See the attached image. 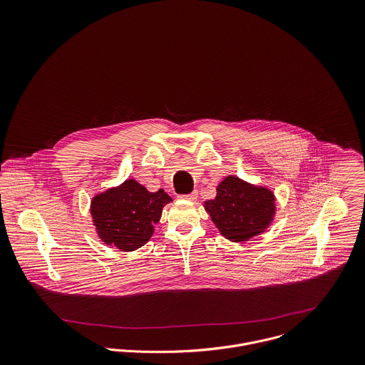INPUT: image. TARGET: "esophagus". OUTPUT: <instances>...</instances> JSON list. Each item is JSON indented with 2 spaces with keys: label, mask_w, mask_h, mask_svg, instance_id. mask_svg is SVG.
I'll list each match as a JSON object with an SVG mask.
<instances>
[{
  "label": "esophagus",
  "mask_w": 365,
  "mask_h": 365,
  "mask_svg": "<svg viewBox=\"0 0 365 365\" xmlns=\"http://www.w3.org/2000/svg\"><path fill=\"white\" fill-rule=\"evenodd\" d=\"M179 199L193 202V200H196V199H197V192H196V190H193V192H192V193H189V195H179Z\"/></svg>",
  "instance_id": "esophagus-1"
}]
</instances>
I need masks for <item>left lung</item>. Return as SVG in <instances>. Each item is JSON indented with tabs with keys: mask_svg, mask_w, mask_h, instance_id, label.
<instances>
[{
	"mask_svg": "<svg viewBox=\"0 0 365 365\" xmlns=\"http://www.w3.org/2000/svg\"><path fill=\"white\" fill-rule=\"evenodd\" d=\"M202 205L221 235L231 242H246L260 235L276 214V197L269 187L232 175L217 186L215 199Z\"/></svg>",
	"mask_w": 365,
	"mask_h": 365,
	"instance_id": "8db88e82",
	"label": "left lung"
}]
</instances>
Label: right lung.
I'll use <instances>...</instances> for the list:
<instances>
[{
  "label": "right lung",
  "instance_id": "obj_1",
  "mask_svg": "<svg viewBox=\"0 0 365 365\" xmlns=\"http://www.w3.org/2000/svg\"><path fill=\"white\" fill-rule=\"evenodd\" d=\"M170 202L163 189L148 192L137 180L127 179L92 199V222L101 241L131 252L151 240L163 207Z\"/></svg>",
  "mask_w": 365,
  "mask_h": 365
}]
</instances>
